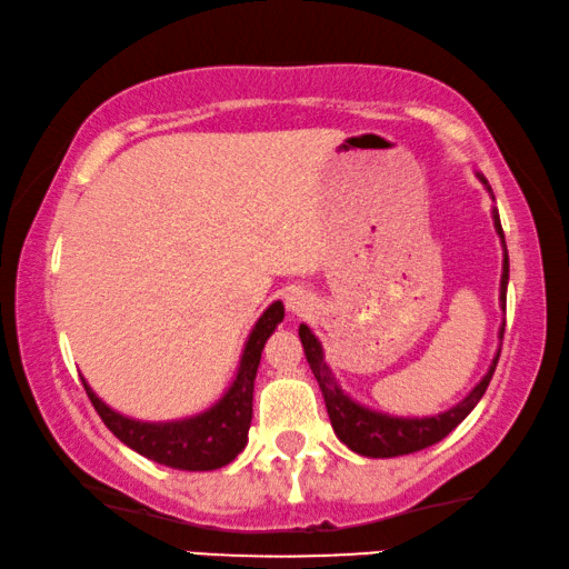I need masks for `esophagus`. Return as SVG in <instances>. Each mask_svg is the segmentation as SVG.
<instances>
[{"label": "esophagus", "instance_id": "obj_1", "mask_svg": "<svg viewBox=\"0 0 569 569\" xmlns=\"http://www.w3.org/2000/svg\"><path fill=\"white\" fill-rule=\"evenodd\" d=\"M286 303L293 313H303V311L311 309V299H309V293H306V291H291V293H288Z\"/></svg>", "mask_w": 569, "mask_h": 569}]
</instances>
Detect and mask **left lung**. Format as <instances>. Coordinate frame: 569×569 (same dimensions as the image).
<instances>
[{
  "label": "left lung",
  "mask_w": 569,
  "mask_h": 569,
  "mask_svg": "<svg viewBox=\"0 0 569 569\" xmlns=\"http://www.w3.org/2000/svg\"><path fill=\"white\" fill-rule=\"evenodd\" d=\"M481 182L489 187V182L479 174ZM491 192V187H489ZM493 224L496 232H499L503 240V230L499 222V212H493ZM507 248V246H503ZM507 283H509V256L503 250V273H501V309H507ZM299 337L306 351V359H309V367L313 377L323 392V402H327V412L331 420V428L337 432V438L341 443L349 446L355 453L359 456H369V458H395V456H408L415 453V450H422L428 446H436L438 440H443L450 430H453L458 422L466 420V415L471 412L479 400L483 398L486 387H489L496 362L499 357L493 359V365L489 367L483 380L468 392V398L440 415H432V418H392V415L385 412H375L369 408H362L355 400H349L341 387L333 380L331 369L323 362V351L319 339L313 337L311 329L301 323L299 327ZM499 337L503 339V329ZM501 355V349H499Z\"/></svg>",
  "instance_id": "8db88e82"
}]
</instances>
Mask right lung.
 <instances>
[{
  "label": "right lung",
  "mask_w": 569,
  "mask_h": 569,
  "mask_svg": "<svg viewBox=\"0 0 569 569\" xmlns=\"http://www.w3.org/2000/svg\"><path fill=\"white\" fill-rule=\"evenodd\" d=\"M283 321V303H270L256 329L250 331L240 369L224 398L202 415L174 422H139L113 412L96 398V392L83 382L90 402L101 415L106 428L116 438L149 461L179 468V471H214L228 466L248 443L252 420V382L260 365V351L278 323Z\"/></svg>",
  "instance_id": "obj_1"
}]
</instances>
